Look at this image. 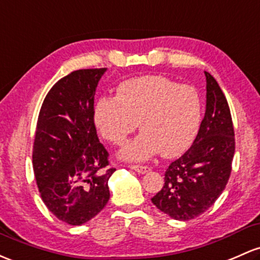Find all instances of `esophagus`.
Returning <instances> with one entry per match:
<instances>
[{
	"mask_svg": "<svg viewBox=\"0 0 260 260\" xmlns=\"http://www.w3.org/2000/svg\"><path fill=\"white\" fill-rule=\"evenodd\" d=\"M129 168L139 174H145L150 172V168L147 167V165H129Z\"/></svg>",
	"mask_w": 260,
	"mask_h": 260,
	"instance_id": "1",
	"label": "esophagus"
}]
</instances>
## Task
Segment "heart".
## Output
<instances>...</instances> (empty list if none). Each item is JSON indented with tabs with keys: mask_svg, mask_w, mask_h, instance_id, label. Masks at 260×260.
Instances as JSON below:
<instances>
[{
	"mask_svg": "<svg viewBox=\"0 0 260 260\" xmlns=\"http://www.w3.org/2000/svg\"><path fill=\"white\" fill-rule=\"evenodd\" d=\"M202 104L191 85L161 75L128 79L117 87L116 98H101L93 121L101 136L122 145L138 128L143 132L122 150V158L144 160L160 150L175 156L190 147L201 123Z\"/></svg>",
	"mask_w": 260,
	"mask_h": 260,
	"instance_id": "heart-1",
	"label": "heart"
}]
</instances>
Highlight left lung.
<instances>
[{
    "label": "left lung",
    "instance_id": "left-lung-1",
    "mask_svg": "<svg viewBox=\"0 0 260 260\" xmlns=\"http://www.w3.org/2000/svg\"><path fill=\"white\" fill-rule=\"evenodd\" d=\"M206 112L195 141L165 172L164 186L152 198L161 212L187 221L209 210L226 187L235 155V129L226 96L209 73Z\"/></svg>",
    "mask_w": 260,
    "mask_h": 260
}]
</instances>
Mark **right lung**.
I'll use <instances>...</instances> for the list:
<instances>
[{"label": "right lung", "mask_w": 260, "mask_h": 260, "mask_svg": "<svg viewBox=\"0 0 260 260\" xmlns=\"http://www.w3.org/2000/svg\"><path fill=\"white\" fill-rule=\"evenodd\" d=\"M106 71L81 69L59 80L39 111L33 144V170L48 210L65 223H86L106 206L115 173L100 143L93 99Z\"/></svg>", "instance_id": "1"}]
</instances>
